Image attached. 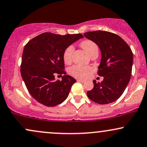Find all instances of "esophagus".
Masks as SVG:
<instances>
[{
	"mask_svg": "<svg viewBox=\"0 0 147 147\" xmlns=\"http://www.w3.org/2000/svg\"><path fill=\"white\" fill-rule=\"evenodd\" d=\"M77 82H82V83H84V82H85V81L83 80V79H77Z\"/></svg>",
	"mask_w": 147,
	"mask_h": 147,
	"instance_id": "34e87169",
	"label": "esophagus"
}]
</instances>
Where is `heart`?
I'll return each instance as SVG.
<instances>
[{
  "mask_svg": "<svg viewBox=\"0 0 147 147\" xmlns=\"http://www.w3.org/2000/svg\"><path fill=\"white\" fill-rule=\"evenodd\" d=\"M82 48L90 56L95 52H98L97 45L90 40H84L80 43ZM74 52V47L72 45L67 47L64 50L63 59L65 63H70L72 61V55ZM92 71V68L90 66H82V65H73L69 68L68 72L70 75L79 79H86L89 77Z\"/></svg>",
  "mask_w": 147,
  "mask_h": 147,
  "instance_id": "heart-1",
  "label": "heart"
}]
</instances>
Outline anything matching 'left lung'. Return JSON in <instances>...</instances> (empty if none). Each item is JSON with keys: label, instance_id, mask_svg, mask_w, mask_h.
<instances>
[{"label": "left lung", "instance_id": "1", "mask_svg": "<svg viewBox=\"0 0 147 147\" xmlns=\"http://www.w3.org/2000/svg\"><path fill=\"white\" fill-rule=\"evenodd\" d=\"M84 36L99 46L102 52L97 74L101 83L93 81L94 87L87 92L88 98L99 104H110L121 97L132 72L133 52L129 45L115 34L106 31L88 32Z\"/></svg>", "mask_w": 147, "mask_h": 147}]
</instances>
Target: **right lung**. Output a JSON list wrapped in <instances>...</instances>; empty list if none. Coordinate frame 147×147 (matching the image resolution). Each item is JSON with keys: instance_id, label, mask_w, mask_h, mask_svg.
<instances>
[{"instance_id": "right-lung-1", "label": "right lung", "mask_w": 147, "mask_h": 147, "mask_svg": "<svg viewBox=\"0 0 147 147\" xmlns=\"http://www.w3.org/2000/svg\"><path fill=\"white\" fill-rule=\"evenodd\" d=\"M81 38L82 34L61 36L45 32L25 45L21 74L28 92L40 104L52 107L68 97L76 79L65 75L63 52ZM56 74L63 75L61 80L55 79Z\"/></svg>"}]
</instances>
